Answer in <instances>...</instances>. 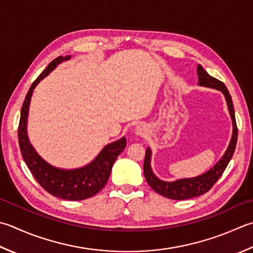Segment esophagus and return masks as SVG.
<instances>
[{
	"mask_svg": "<svg viewBox=\"0 0 253 253\" xmlns=\"http://www.w3.org/2000/svg\"><path fill=\"white\" fill-rule=\"evenodd\" d=\"M136 131H137L138 135H141L142 131H143V129H142L141 127H137V128H136Z\"/></svg>",
	"mask_w": 253,
	"mask_h": 253,
	"instance_id": "obj_1",
	"label": "esophagus"
}]
</instances>
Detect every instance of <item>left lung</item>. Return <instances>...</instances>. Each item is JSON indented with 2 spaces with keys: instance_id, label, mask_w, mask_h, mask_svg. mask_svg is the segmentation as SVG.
Masks as SVG:
<instances>
[{
  "instance_id": "8db88e82",
  "label": "left lung",
  "mask_w": 253,
  "mask_h": 253,
  "mask_svg": "<svg viewBox=\"0 0 253 253\" xmlns=\"http://www.w3.org/2000/svg\"><path fill=\"white\" fill-rule=\"evenodd\" d=\"M197 74H199L200 85L216 88V90H219L224 93L227 101V105H228L229 108L234 130H232V137L228 149H227L221 159L217 162L210 171H207L204 174H202L200 176L192 177V179H182L175 182H165L158 179L151 171V150L150 148H147L145 160H143V173H145V177L148 184H149L151 189L155 190L157 193H159L162 196H166L168 199L171 200H187L192 199V197L205 194L206 192H209L211 187L214 186L215 183L218 181L222 173L226 170L227 166H228V163L232 158V155H234L235 152L237 138H238V128H237L234 105H232L231 96L229 94V91L227 90L226 85L221 81L210 76L201 64H199V67H197Z\"/></svg>"
}]
</instances>
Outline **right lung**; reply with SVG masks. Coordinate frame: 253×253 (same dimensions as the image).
Segmentation results:
<instances>
[{"mask_svg": "<svg viewBox=\"0 0 253 253\" xmlns=\"http://www.w3.org/2000/svg\"><path fill=\"white\" fill-rule=\"evenodd\" d=\"M68 59H70V56L66 58L60 56L54 59L39 74L36 80L33 82L32 86L29 87L21 110V118H19L18 125V143L24 161L26 162L29 171L32 172V174L43 190H46L49 194L62 200L82 201L97 194L105 186L114 162L118 155L125 149L126 138L123 137L122 139L104 147L100 155L90 165L76 170L57 169V168L48 165L37 155V152L35 151L28 140L26 132L28 107L32 94L39 81L48 76L50 71L56 68L57 64L63 60H68Z\"/></svg>", "mask_w": 253, "mask_h": 253, "instance_id": "obj_1", "label": "right lung"}]
</instances>
